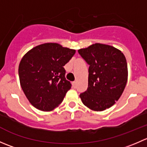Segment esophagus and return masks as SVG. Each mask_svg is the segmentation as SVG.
Wrapping results in <instances>:
<instances>
[{
    "label": "esophagus",
    "instance_id": "34e87169",
    "mask_svg": "<svg viewBox=\"0 0 147 147\" xmlns=\"http://www.w3.org/2000/svg\"><path fill=\"white\" fill-rule=\"evenodd\" d=\"M72 87H74V88H76V87H77V82L76 81H74V82H72Z\"/></svg>",
    "mask_w": 147,
    "mask_h": 147
}]
</instances>
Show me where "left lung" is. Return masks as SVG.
Listing matches in <instances>:
<instances>
[{"label": "left lung", "mask_w": 147, "mask_h": 147, "mask_svg": "<svg viewBox=\"0 0 147 147\" xmlns=\"http://www.w3.org/2000/svg\"><path fill=\"white\" fill-rule=\"evenodd\" d=\"M78 53L90 65L88 87L80 94L82 103L93 111H103L115 105L128 79L125 56L118 49L95 43Z\"/></svg>", "instance_id": "obj_1"}]
</instances>
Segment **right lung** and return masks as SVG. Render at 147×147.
I'll use <instances>...</instances> for the list:
<instances>
[{
  "mask_svg": "<svg viewBox=\"0 0 147 147\" xmlns=\"http://www.w3.org/2000/svg\"><path fill=\"white\" fill-rule=\"evenodd\" d=\"M75 50L47 42L30 50L18 67L20 86L28 101L44 112L57 107L71 88L65 78L64 66Z\"/></svg>",
  "mask_w": 147,
  "mask_h": 147,
  "instance_id": "add662e5",
  "label": "right lung"
}]
</instances>
